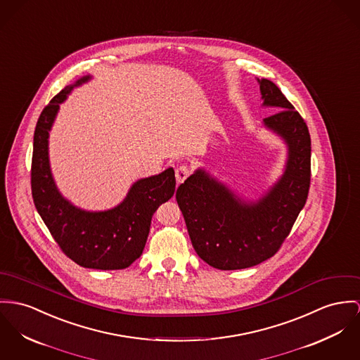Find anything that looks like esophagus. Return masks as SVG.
Here are the masks:
<instances>
[{
	"label": "esophagus",
	"mask_w": 360,
	"mask_h": 360,
	"mask_svg": "<svg viewBox=\"0 0 360 360\" xmlns=\"http://www.w3.org/2000/svg\"><path fill=\"white\" fill-rule=\"evenodd\" d=\"M189 175H191L189 167L182 165V166H178L175 168V178H176L178 184H182Z\"/></svg>",
	"instance_id": "1"
}]
</instances>
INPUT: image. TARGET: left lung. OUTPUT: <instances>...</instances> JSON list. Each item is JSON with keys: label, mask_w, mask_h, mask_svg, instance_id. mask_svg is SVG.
Returning <instances> with one entry per match:
<instances>
[{"label": "left lung", "mask_w": 360, "mask_h": 360, "mask_svg": "<svg viewBox=\"0 0 360 360\" xmlns=\"http://www.w3.org/2000/svg\"><path fill=\"white\" fill-rule=\"evenodd\" d=\"M263 105L279 111L264 126L285 139L288 162L277 184L247 202L198 168L176 189L197 255L219 270H241L274 256L304 207L311 182V139L302 115L276 83L257 79Z\"/></svg>", "instance_id": "left-lung-1"}]
</instances>
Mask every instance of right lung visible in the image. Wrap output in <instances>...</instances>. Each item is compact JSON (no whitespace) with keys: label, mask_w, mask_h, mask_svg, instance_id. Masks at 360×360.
<instances>
[{"label":"right lung","mask_w":360,"mask_h":360,"mask_svg":"<svg viewBox=\"0 0 360 360\" xmlns=\"http://www.w3.org/2000/svg\"><path fill=\"white\" fill-rule=\"evenodd\" d=\"M89 79L65 86L41 112L34 133L31 192L38 214L67 257L86 269L122 270L142 255L153 214L175 192V174L167 168L139 179L117 207L101 212L83 211L60 194L49 166V131L67 94Z\"/></svg>","instance_id":"add662e5"}]
</instances>
